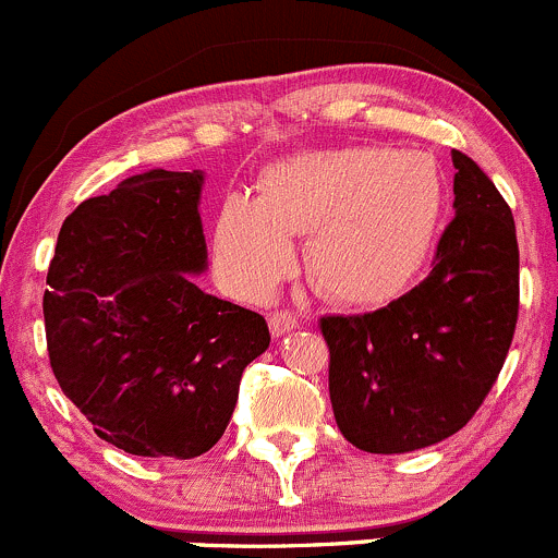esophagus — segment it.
<instances>
[{"instance_id": "obj_1", "label": "esophagus", "mask_w": 558, "mask_h": 558, "mask_svg": "<svg viewBox=\"0 0 558 558\" xmlns=\"http://www.w3.org/2000/svg\"><path fill=\"white\" fill-rule=\"evenodd\" d=\"M268 327H271L274 336L281 338V336H287L290 330H295L298 319H295V314H290V312H274L271 317H268Z\"/></svg>"}]
</instances>
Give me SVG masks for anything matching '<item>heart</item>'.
I'll return each mask as SVG.
<instances>
[{"label": "heart", "mask_w": 558, "mask_h": 558, "mask_svg": "<svg viewBox=\"0 0 558 558\" xmlns=\"http://www.w3.org/2000/svg\"><path fill=\"white\" fill-rule=\"evenodd\" d=\"M444 217V177L427 153L341 147L279 160L263 198L228 195L215 228L222 281L266 298L308 233V277L347 303H384L413 284Z\"/></svg>", "instance_id": "1"}]
</instances>
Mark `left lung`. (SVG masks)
<instances>
[{
	"label": "left lung",
	"instance_id": "left-lung-1",
	"mask_svg": "<svg viewBox=\"0 0 558 558\" xmlns=\"http://www.w3.org/2000/svg\"><path fill=\"white\" fill-rule=\"evenodd\" d=\"M453 160V220L435 268L389 306L322 317L330 403L343 438L371 453L440 444L497 381L519 319V244L510 206L475 160Z\"/></svg>",
	"mask_w": 558,
	"mask_h": 558
}]
</instances>
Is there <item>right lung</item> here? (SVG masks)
<instances>
[{
    "label": "right lung",
    "instance_id": "right-lung-1",
    "mask_svg": "<svg viewBox=\"0 0 558 558\" xmlns=\"http://www.w3.org/2000/svg\"><path fill=\"white\" fill-rule=\"evenodd\" d=\"M204 171L150 169L61 226L43 298L50 367L96 435L134 457H201L222 438L266 319L209 295Z\"/></svg>",
    "mask_w": 558,
    "mask_h": 558
}]
</instances>
